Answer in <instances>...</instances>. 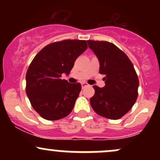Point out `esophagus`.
Wrapping results in <instances>:
<instances>
[{
	"label": "esophagus",
	"instance_id": "esophagus-1",
	"mask_svg": "<svg viewBox=\"0 0 160 160\" xmlns=\"http://www.w3.org/2000/svg\"><path fill=\"white\" fill-rule=\"evenodd\" d=\"M82 88L85 87L86 86H87V83H86V82H82Z\"/></svg>",
	"mask_w": 160,
	"mask_h": 160
}]
</instances>
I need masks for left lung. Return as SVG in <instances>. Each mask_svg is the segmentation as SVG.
Returning a JSON list of instances; mask_svg holds the SVG:
<instances>
[{"mask_svg": "<svg viewBox=\"0 0 160 160\" xmlns=\"http://www.w3.org/2000/svg\"><path fill=\"white\" fill-rule=\"evenodd\" d=\"M99 60V73L105 75V86H93L90 104L97 114L118 120L128 113L138 98L139 81L134 66L124 52L108 41L87 40Z\"/></svg>", "mask_w": 160, "mask_h": 160, "instance_id": "left-lung-1", "label": "left lung"}]
</instances>
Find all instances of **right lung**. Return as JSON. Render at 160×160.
Returning a JSON list of instances; mask_svg holds the SVG:
<instances>
[{
  "instance_id": "obj_1",
  "label": "right lung",
  "mask_w": 160,
  "mask_h": 160,
  "mask_svg": "<svg viewBox=\"0 0 160 160\" xmlns=\"http://www.w3.org/2000/svg\"><path fill=\"white\" fill-rule=\"evenodd\" d=\"M86 40H65L43 47L26 73V94L32 108L43 119L58 120L74 108L81 84L62 80L68 74L78 57L87 49Z\"/></svg>"
}]
</instances>
